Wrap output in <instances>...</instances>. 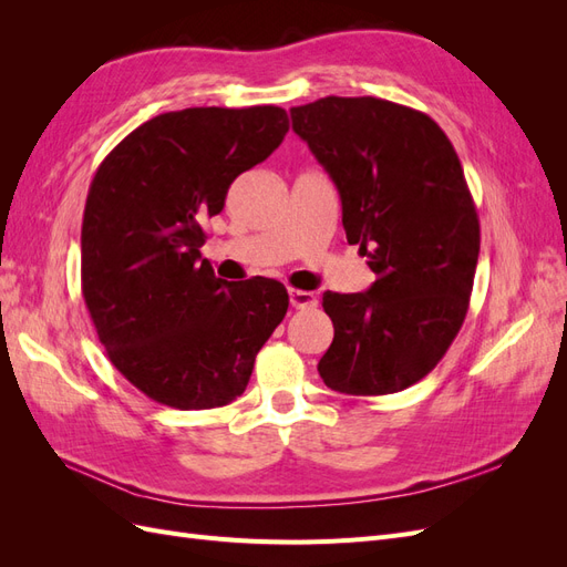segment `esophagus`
Here are the masks:
<instances>
[{
    "label": "esophagus",
    "mask_w": 567,
    "mask_h": 567,
    "mask_svg": "<svg viewBox=\"0 0 567 567\" xmlns=\"http://www.w3.org/2000/svg\"><path fill=\"white\" fill-rule=\"evenodd\" d=\"M288 298H290V305L296 307V310H312V307L319 305L317 296L310 293V290H298V288H290L288 290Z\"/></svg>",
    "instance_id": "obj_1"
}]
</instances>
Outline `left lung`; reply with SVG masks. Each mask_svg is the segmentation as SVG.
<instances>
[{
    "instance_id": "8db88e82",
    "label": "left lung",
    "mask_w": 567,
    "mask_h": 567,
    "mask_svg": "<svg viewBox=\"0 0 567 567\" xmlns=\"http://www.w3.org/2000/svg\"><path fill=\"white\" fill-rule=\"evenodd\" d=\"M290 117L375 274L367 293H323L333 342L319 375L346 394L400 392L437 367L468 312L480 219L461 161L431 115L385 99L323 96Z\"/></svg>"
}]
</instances>
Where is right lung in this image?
I'll list each match as a JSON object with an SVG mask.
<instances>
[{
	"label": "right lung",
	"mask_w": 567,
	"mask_h": 567,
	"mask_svg": "<svg viewBox=\"0 0 567 567\" xmlns=\"http://www.w3.org/2000/svg\"><path fill=\"white\" fill-rule=\"evenodd\" d=\"M286 132L279 106L169 111L96 169L82 217V296L113 367L153 402L229 404L286 317L284 284H229L200 260L205 219Z\"/></svg>",
	"instance_id": "right-lung-1"
}]
</instances>
